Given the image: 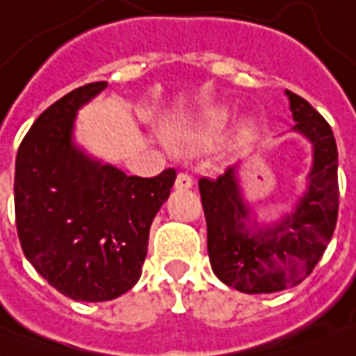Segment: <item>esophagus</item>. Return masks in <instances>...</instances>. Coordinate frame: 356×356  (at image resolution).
I'll return each instance as SVG.
<instances>
[{
	"mask_svg": "<svg viewBox=\"0 0 356 356\" xmlns=\"http://www.w3.org/2000/svg\"><path fill=\"white\" fill-rule=\"evenodd\" d=\"M194 186V178L188 174V172H180L178 176H176V188L178 190H188V188H192Z\"/></svg>",
	"mask_w": 356,
	"mask_h": 356,
	"instance_id": "esophagus-1",
	"label": "esophagus"
}]
</instances>
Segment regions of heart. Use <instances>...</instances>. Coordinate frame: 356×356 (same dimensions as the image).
<instances>
[{"label": "heart", "mask_w": 356, "mask_h": 356, "mask_svg": "<svg viewBox=\"0 0 356 356\" xmlns=\"http://www.w3.org/2000/svg\"><path fill=\"white\" fill-rule=\"evenodd\" d=\"M224 118H226V113H218V115H213L212 118H210V129H216V127H220L222 122H224ZM200 138H204V134L202 136H198Z\"/></svg>", "instance_id": "b5f03b06"}]
</instances>
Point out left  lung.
Instances as JSON below:
<instances>
[{"mask_svg": "<svg viewBox=\"0 0 356 356\" xmlns=\"http://www.w3.org/2000/svg\"><path fill=\"white\" fill-rule=\"evenodd\" d=\"M295 130L313 144L307 194L277 226H248L250 208L239 194L236 168L216 180L200 178L208 226V253L218 280L241 293H275L293 287L319 264L333 238L339 216L337 143L329 122L311 104L285 90Z\"/></svg>", "mask_w": 356, "mask_h": 356, "instance_id": "obj_1", "label": "left lung"}]
</instances>
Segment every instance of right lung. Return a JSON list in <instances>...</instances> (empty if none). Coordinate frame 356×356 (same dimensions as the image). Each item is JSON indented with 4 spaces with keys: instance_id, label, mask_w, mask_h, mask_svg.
Instances as JSON below:
<instances>
[{
    "instance_id": "add662e5",
    "label": "right lung",
    "mask_w": 356,
    "mask_h": 356,
    "mask_svg": "<svg viewBox=\"0 0 356 356\" xmlns=\"http://www.w3.org/2000/svg\"><path fill=\"white\" fill-rule=\"evenodd\" d=\"M106 87L89 83L43 111L15 160V224L37 273L75 301H111L143 273L148 234L176 170L127 176L71 140L79 106Z\"/></svg>"
}]
</instances>
